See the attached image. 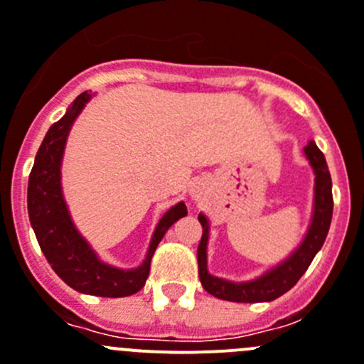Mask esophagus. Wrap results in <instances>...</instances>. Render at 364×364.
<instances>
[{
    "mask_svg": "<svg viewBox=\"0 0 364 364\" xmlns=\"http://www.w3.org/2000/svg\"><path fill=\"white\" fill-rule=\"evenodd\" d=\"M190 193H192V197H199L200 196V186L199 185H193L192 188H190Z\"/></svg>",
    "mask_w": 364,
    "mask_h": 364,
    "instance_id": "obj_1",
    "label": "esophagus"
}]
</instances>
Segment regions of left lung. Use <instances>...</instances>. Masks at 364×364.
Masks as SVG:
<instances>
[{
	"instance_id": "8db88e82",
	"label": "left lung",
	"mask_w": 364,
	"mask_h": 364,
	"mask_svg": "<svg viewBox=\"0 0 364 364\" xmlns=\"http://www.w3.org/2000/svg\"><path fill=\"white\" fill-rule=\"evenodd\" d=\"M304 154L311 165L313 174H315V196H313V213L309 228L297 249L287 259L272 267L256 279L235 283V281L211 276L208 272L210 220L206 215L199 213L203 236H200V243L197 247V263H199L200 284L208 294L231 302H270L291 290L297 281L304 276L313 257L326 242L331 228V218H333V181H331L326 156L313 140L304 147Z\"/></svg>"
}]
</instances>
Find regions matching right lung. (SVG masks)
Wrapping results in <instances>:
<instances>
[{
  "label": "right lung",
  "instance_id": "obj_1",
  "mask_svg": "<svg viewBox=\"0 0 364 364\" xmlns=\"http://www.w3.org/2000/svg\"><path fill=\"white\" fill-rule=\"evenodd\" d=\"M92 96V92L80 94L67 108L65 115L46 133L28 179V215L46 259L63 283L80 294L128 297L142 290L158 243L171 225L188 211L183 200L165 211L151 236L146 257L136 268H117L97 256L74 225L62 192V160L67 136Z\"/></svg>",
  "mask_w": 364,
  "mask_h": 364
}]
</instances>
